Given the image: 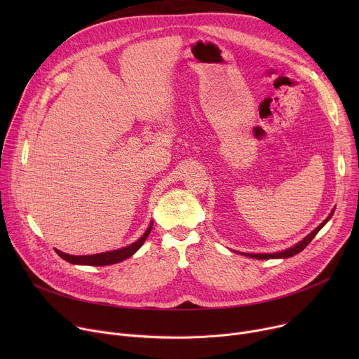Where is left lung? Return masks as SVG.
<instances>
[{
	"mask_svg": "<svg viewBox=\"0 0 359 359\" xmlns=\"http://www.w3.org/2000/svg\"><path fill=\"white\" fill-rule=\"evenodd\" d=\"M333 212H334V210H332V212L329 214V217L318 225L317 229H314L307 237H304L303 240L301 241H298L297 244H294L292 248H290V249H287V250H282V252H276V253H240V252H237V253H240V255H244V256H248V257H252V259H265V260H268V259H287V257H291V256H295L297 253H299L301 250H304L306 249V246H309V243L316 237V234L322 230L325 225H326V222L332 218V215H333Z\"/></svg>",
	"mask_w": 359,
	"mask_h": 359,
	"instance_id": "8db88e82",
	"label": "left lung"
}]
</instances>
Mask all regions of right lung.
I'll list each match as a JSON object with an SVG mask.
<instances>
[{"label":"right lung","instance_id":"1","mask_svg":"<svg viewBox=\"0 0 359 359\" xmlns=\"http://www.w3.org/2000/svg\"><path fill=\"white\" fill-rule=\"evenodd\" d=\"M151 229H153V221H151V224L148 225L147 231L135 243H132V244H129V246L118 249V250H110V252H103V253H97V255H87V256H74V255L64 253L58 249H55V252L58 253V256H61L64 260L72 263V265H88V266L113 265V263H119V262L130 257L134 253H137L141 249L144 241L147 240L148 234L151 233Z\"/></svg>","mask_w":359,"mask_h":359}]
</instances>
